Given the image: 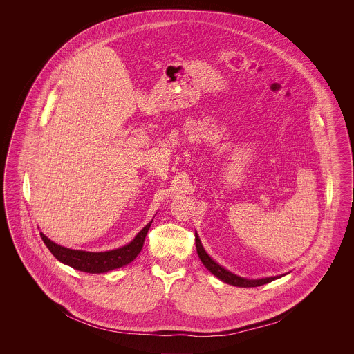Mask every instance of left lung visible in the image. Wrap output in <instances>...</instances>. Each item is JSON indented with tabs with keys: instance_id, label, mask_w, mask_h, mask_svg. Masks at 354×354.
Returning a JSON list of instances; mask_svg holds the SVG:
<instances>
[{
	"instance_id": "8db88e82",
	"label": "left lung",
	"mask_w": 354,
	"mask_h": 354,
	"mask_svg": "<svg viewBox=\"0 0 354 354\" xmlns=\"http://www.w3.org/2000/svg\"><path fill=\"white\" fill-rule=\"evenodd\" d=\"M195 243H196V251H198V256L202 260L203 266L209 270L214 276H216L219 280L225 284L230 286H240V288H252V286H264L268 284L273 280H277L280 277H283L284 274L280 276H272V277H263V279H245V277H240L235 273L225 270L224 267H221L218 264L208 253L205 252L204 247H203L202 241L199 239V235L195 232Z\"/></svg>"
}]
</instances>
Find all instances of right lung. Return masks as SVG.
<instances>
[{"mask_svg": "<svg viewBox=\"0 0 354 354\" xmlns=\"http://www.w3.org/2000/svg\"><path fill=\"white\" fill-rule=\"evenodd\" d=\"M151 221L143 227L140 232L134 239L117 250L104 251V252H88L81 250H71L62 247L51 241L48 236L41 232V237L53 256L59 260L62 264H66L74 270L86 272V273H106L110 270H117L130 264L135 257L142 251L146 235L151 227Z\"/></svg>", "mask_w": 354, "mask_h": 354, "instance_id": "1", "label": "right lung"}]
</instances>
